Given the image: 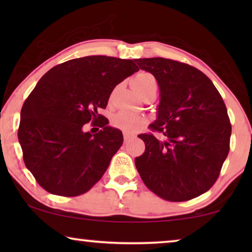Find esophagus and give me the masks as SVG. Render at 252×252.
I'll list each match as a JSON object with an SVG mask.
<instances>
[{"mask_svg":"<svg viewBox=\"0 0 252 252\" xmlns=\"http://www.w3.org/2000/svg\"><path fill=\"white\" fill-rule=\"evenodd\" d=\"M123 138H125V141H129V140L134 138V135L130 134V133H125V134H123Z\"/></svg>","mask_w":252,"mask_h":252,"instance_id":"obj_1","label":"esophagus"}]
</instances>
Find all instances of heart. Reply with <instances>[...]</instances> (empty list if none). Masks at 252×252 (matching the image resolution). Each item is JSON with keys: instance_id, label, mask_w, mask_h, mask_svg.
Wrapping results in <instances>:
<instances>
[{"instance_id": "obj_1", "label": "heart", "mask_w": 252, "mask_h": 252, "mask_svg": "<svg viewBox=\"0 0 252 252\" xmlns=\"http://www.w3.org/2000/svg\"><path fill=\"white\" fill-rule=\"evenodd\" d=\"M131 84L134 90L142 95L144 92L150 90L152 88H157V81L155 76L151 75L148 72H139L131 80ZM111 123L114 127L121 130L126 133H133L146 125V119L141 114L131 113L121 111L117 114H114Z\"/></svg>"}]
</instances>
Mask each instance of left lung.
<instances>
[{
    "instance_id": "left-lung-1",
    "label": "left lung",
    "mask_w": 252,
    "mask_h": 252,
    "mask_svg": "<svg viewBox=\"0 0 252 252\" xmlns=\"http://www.w3.org/2000/svg\"><path fill=\"white\" fill-rule=\"evenodd\" d=\"M160 89L152 133L140 134L146 144L135 167L144 185L168 201L181 202L207 192L218 179L230 149L228 111L212 81L186 63L163 58L136 59Z\"/></svg>"
}]
</instances>
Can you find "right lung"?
I'll list each match as a JSON object with an SVG mask.
<instances>
[{"label":"right lung","instance_id":"obj_1","mask_svg":"<svg viewBox=\"0 0 252 252\" xmlns=\"http://www.w3.org/2000/svg\"><path fill=\"white\" fill-rule=\"evenodd\" d=\"M134 62L105 55L69 60L46 72L30 93L21 110L19 142L25 165L48 192L76 197L104 174L123 135L99 110L119 83L139 71ZM89 122L101 130L84 132Z\"/></svg>","mask_w":252,"mask_h":252}]
</instances>
